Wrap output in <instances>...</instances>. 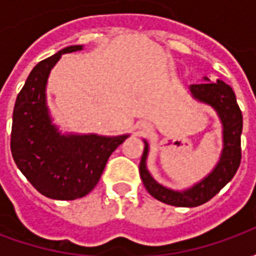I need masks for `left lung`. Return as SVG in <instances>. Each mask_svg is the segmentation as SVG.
<instances>
[{"mask_svg":"<svg viewBox=\"0 0 256 256\" xmlns=\"http://www.w3.org/2000/svg\"><path fill=\"white\" fill-rule=\"evenodd\" d=\"M204 79L208 80L207 78ZM189 90L196 100L211 106L218 114L224 128V150L220 162L207 177L194 184L192 188L177 192L163 186L152 178L146 168L148 142L145 141L144 154L140 162V176L142 184L150 196L176 207H198L208 202L234 177L242 162V115L233 89L218 79L214 84L204 82L190 84Z\"/></svg>","mask_w":256,"mask_h":256,"instance_id":"1","label":"left lung"}]
</instances>
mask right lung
<instances>
[{
    "mask_svg": "<svg viewBox=\"0 0 256 256\" xmlns=\"http://www.w3.org/2000/svg\"><path fill=\"white\" fill-rule=\"evenodd\" d=\"M76 50H82V45L64 48L36 64L14 108L10 150L14 163L38 192L54 200L86 196L98 182L108 158L128 137L62 134L52 123L45 93L49 72L62 54Z\"/></svg>",
    "mask_w": 256,
    "mask_h": 256,
    "instance_id": "obj_1",
    "label": "right lung"
}]
</instances>
